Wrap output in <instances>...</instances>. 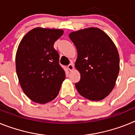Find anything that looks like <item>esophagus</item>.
I'll list each match as a JSON object with an SVG mask.
<instances>
[{"mask_svg":"<svg viewBox=\"0 0 135 135\" xmlns=\"http://www.w3.org/2000/svg\"><path fill=\"white\" fill-rule=\"evenodd\" d=\"M68 68L70 71H72V70L74 69V64H70V65L68 66Z\"/></svg>","mask_w":135,"mask_h":135,"instance_id":"obj_1","label":"esophagus"}]
</instances>
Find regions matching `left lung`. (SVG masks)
<instances>
[{"instance_id":"8db88e82","label":"left lung","mask_w":135,"mask_h":135,"mask_svg":"<svg viewBox=\"0 0 135 135\" xmlns=\"http://www.w3.org/2000/svg\"><path fill=\"white\" fill-rule=\"evenodd\" d=\"M78 57L75 68L80 80L75 86L80 95L90 101H101L115 86L120 71V57L110 37L98 27L71 32Z\"/></svg>"}]
</instances>
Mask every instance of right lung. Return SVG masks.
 <instances>
[{
  "label": "right lung",
  "instance_id": "obj_1",
  "mask_svg": "<svg viewBox=\"0 0 135 135\" xmlns=\"http://www.w3.org/2000/svg\"><path fill=\"white\" fill-rule=\"evenodd\" d=\"M64 34L61 29L37 27L21 39L15 56L19 82L32 101L45 104L58 95L65 73L59 64L55 42Z\"/></svg>",
  "mask_w": 135,
  "mask_h": 135
}]
</instances>
